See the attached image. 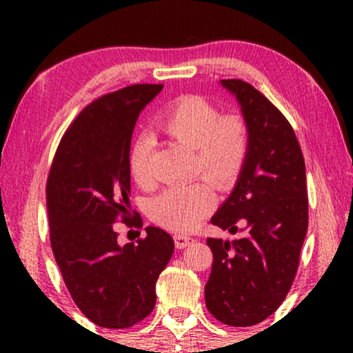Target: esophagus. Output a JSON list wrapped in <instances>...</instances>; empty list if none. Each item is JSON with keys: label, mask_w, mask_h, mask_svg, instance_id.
<instances>
[{"label": "esophagus", "mask_w": 353, "mask_h": 353, "mask_svg": "<svg viewBox=\"0 0 353 353\" xmlns=\"http://www.w3.org/2000/svg\"><path fill=\"white\" fill-rule=\"evenodd\" d=\"M191 243H194V239L190 238V236H186V234H175V245H176L178 249H185Z\"/></svg>", "instance_id": "34e87169"}]
</instances>
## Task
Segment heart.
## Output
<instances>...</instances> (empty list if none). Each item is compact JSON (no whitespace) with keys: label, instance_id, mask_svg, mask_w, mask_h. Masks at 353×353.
I'll return each mask as SVG.
<instances>
[{"label":"heart","instance_id":"b5f03b06","mask_svg":"<svg viewBox=\"0 0 353 353\" xmlns=\"http://www.w3.org/2000/svg\"><path fill=\"white\" fill-rule=\"evenodd\" d=\"M159 128L178 143L194 149V173H202L219 190H230L244 170L250 151L249 125L241 114H220L202 96H181L159 117ZM151 141L139 137L128 151V168L139 185L149 181ZM214 205V191L205 180L168 188L149 202V214L163 228L191 231Z\"/></svg>","mask_w":353,"mask_h":353}]
</instances>
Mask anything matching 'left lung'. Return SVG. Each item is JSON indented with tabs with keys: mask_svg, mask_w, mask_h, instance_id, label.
I'll return each instance as SVG.
<instances>
[{
	"mask_svg": "<svg viewBox=\"0 0 353 353\" xmlns=\"http://www.w3.org/2000/svg\"><path fill=\"white\" fill-rule=\"evenodd\" d=\"M220 83L241 104L250 151L233 192L210 220L238 238L207 239L214 262L205 305L225 325L254 326L276 312L296 278L308 228L305 162L276 105L248 81Z\"/></svg>",
	"mask_w": 353,
	"mask_h": 353,
	"instance_id": "8db88e82",
	"label": "left lung"
}]
</instances>
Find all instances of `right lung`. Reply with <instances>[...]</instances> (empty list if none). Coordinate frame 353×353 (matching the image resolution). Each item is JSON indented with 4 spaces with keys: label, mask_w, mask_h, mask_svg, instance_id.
Returning a JSON list of instances; mask_svg holds the SVG:
<instances>
[{
    "label": "right lung",
    "mask_w": 353,
    "mask_h": 353,
    "mask_svg": "<svg viewBox=\"0 0 353 353\" xmlns=\"http://www.w3.org/2000/svg\"><path fill=\"white\" fill-rule=\"evenodd\" d=\"M163 85H130L81 110L65 130L46 183L52 254L72 299L94 325L123 330L156 305V281L173 254L172 236L148 226L119 245L115 225L130 220L128 151L138 115Z\"/></svg>",
    "instance_id": "obj_1"
}]
</instances>
